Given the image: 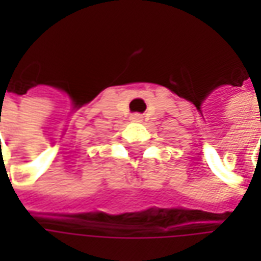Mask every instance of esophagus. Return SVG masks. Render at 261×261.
I'll list each match as a JSON object with an SVG mask.
<instances>
[{"label":"esophagus","mask_w":261,"mask_h":261,"mask_svg":"<svg viewBox=\"0 0 261 261\" xmlns=\"http://www.w3.org/2000/svg\"><path fill=\"white\" fill-rule=\"evenodd\" d=\"M130 119H132V120H136V122H139V120H141V116H139V115H138V113H136V115L132 116Z\"/></svg>","instance_id":"obj_1"}]
</instances>
